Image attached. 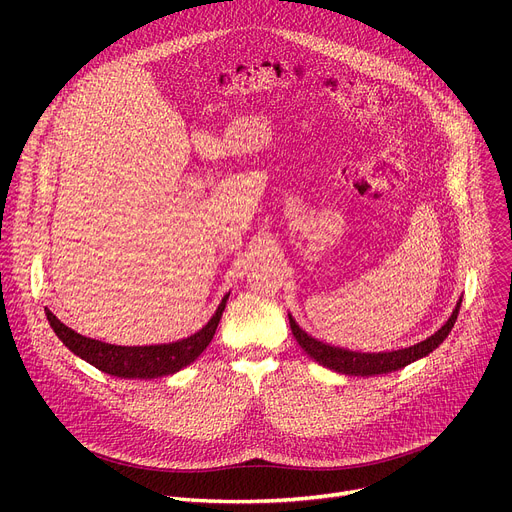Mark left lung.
Listing matches in <instances>:
<instances>
[{
  "label": "left lung",
  "mask_w": 512,
  "mask_h": 512,
  "mask_svg": "<svg viewBox=\"0 0 512 512\" xmlns=\"http://www.w3.org/2000/svg\"><path fill=\"white\" fill-rule=\"evenodd\" d=\"M463 299H459L456 303L452 315L448 317L446 324L429 338L407 346V348H398V351H388V353H357V351H348V348H340V346H332L328 342H321L313 336H309L294 317L288 313V321H290V330L297 338V342L301 344L303 351L315 359L319 365H324L332 371L344 373V375H361V378H369V375H382V373H390V371H398L402 367L411 365L413 361H419L423 357H427L432 351L448 338L450 330L454 328V321L459 317V309H461Z\"/></svg>",
  "instance_id": "left-lung-1"
}]
</instances>
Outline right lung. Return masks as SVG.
<instances>
[{"label":"right lung","instance_id":"right-lung-1","mask_svg":"<svg viewBox=\"0 0 512 512\" xmlns=\"http://www.w3.org/2000/svg\"><path fill=\"white\" fill-rule=\"evenodd\" d=\"M228 297L230 292L224 294V299L218 305V309H215L213 317L193 336L168 342V344H151V346L107 344V342L87 338L83 334L74 332L72 328L62 324V321L49 309H45V315L49 319V326L66 344L68 351L87 361L89 365L124 380H153V378H164V375H172L184 369L205 351L215 330H218Z\"/></svg>","mask_w":512,"mask_h":512}]
</instances>
